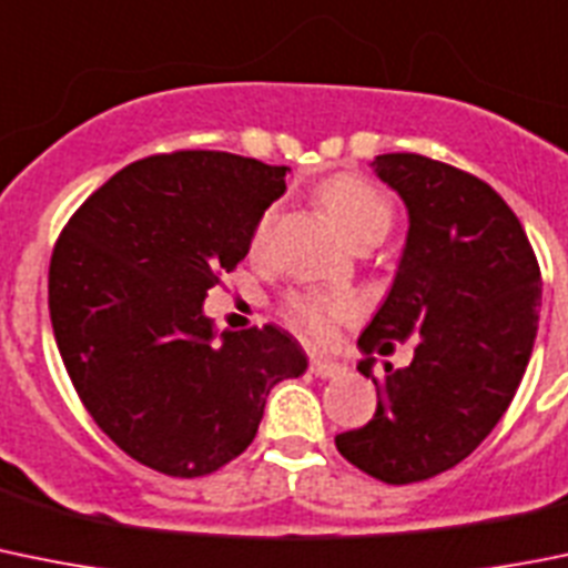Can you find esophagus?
<instances>
[{
	"label": "esophagus",
	"mask_w": 568,
	"mask_h": 568,
	"mask_svg": "<svg viewBox=\"0 0 568 568\" xmlns=\"http://www.w3.org/2000/svg\"><path fill=\"white\" fill-rule=\"evenodd\" d=\"M311 373L316 378H338V375L347 373V367H342L338 362H331V358H311Z\"/></svg>",
	"instance_id": "1"
}]
</instances>
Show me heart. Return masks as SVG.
I'll return each instance as SVG.
<instances>
[{
	"instance_id": "b5f03b06",
	"label": "heart",
	"mask_w": 568,
	"mask_h": 568,
	"mask_svg": "<svg viewBox=\"0 0 568 568\" xmlns=\"http://www.w3.org/2000/svg\"><path fill=\"white\" fill-rule=\"evenodd\" d=\"M316 195H320L327 219L342 230L349 243L362 241V237H384L395 219V204H392L389 193L375 187L369 179L358 176V173H333L316 187ZM274 221H277L274 204L266 206L254 221L252 241H248L254 254L266 248ZM285 314H288L291 325L300 327L302 333L325 338L331 336L338 322L356 314V302L344 294H327V291H300L288 300Z\"/></svg>"
}]
</instances>
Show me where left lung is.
I'll return each mask as SVG.
<instances>
[{
	"instance_id": "left-lung-1",
	"label": "left lung",
	"mask_w": 568,
	"mask_h": 568,
	"mask_svg": "<svg viewBox=\"0 0 568 568\" xmlns=\"http://www.w3.org/2000/svg\"><path fill=\"white\" fill-rule=\"evenodd\" d=\"M373 171L409 210L395 283L358 347L378 409L336 437L347 463L386 485L463 463L510 406L532 356L540 268L521 221L490 184L420 156L384 153ZM412 337L416 358L378 382L372 353Z\"/></svg>"
}]
</instances>
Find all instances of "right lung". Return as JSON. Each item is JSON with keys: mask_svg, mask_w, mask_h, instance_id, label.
Returning a JSON list of instances; mask_svg holds the SVG:
<instances>
[{"mask_svg": "<svg viewBox=\"0 0 568 568\" xmlns=\"http://www.w3.org/2000/svg\"><path fill=\"white\" fill-rule=\"evenodd\" d=\"M283 164L224 151L123 168L69 219L50 260L58 353L89 415L131 459L193 479L243 454L266 397L308 358L280 327L224 331L206 291L248 254Z\"/></svg>", "mask_w": 568, "mask_h": 568, "instance_id": "obj_1", "label": "right lung"}]
</instances>
